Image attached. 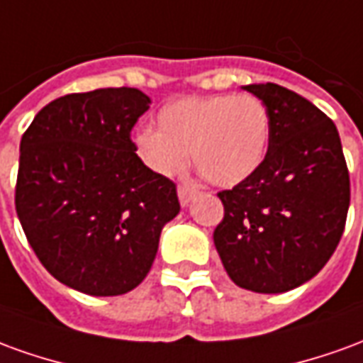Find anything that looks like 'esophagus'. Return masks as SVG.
<instances>
[{
	"mask_svg": "<svg viewBox=\"0 0 363 363\" xmlns=\"http://www.w3.org/2000/svg\"><path fill=\"white\" fill-rule=\"evenodd\" d=\"M179 200H181V206H189L190 200L196 196L198 190L192 189V186H186V184H182V186H179Z\"/></svg>",
	"mask_w": 363,
	"mask_h": 363,
	"instance_id": "esophagus-1",
	"label": "esophagus"
}]
</instances>
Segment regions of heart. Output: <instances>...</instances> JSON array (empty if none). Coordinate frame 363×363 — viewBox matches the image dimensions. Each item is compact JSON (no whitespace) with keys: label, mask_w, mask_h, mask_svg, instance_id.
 <instances>
[{"label":"heart","mask_w":363,"mask_h":363,"mask_svg":"<svg viewBox=\"0 0 363 363\" xmlns=\"http://www.w3.org/2000/svg\"><path fill=\"white\" fill-rule=\"evenodd\" d=\"M159 130L134 135L135 155L163 177L181 173L192 161L218 186H235L262 165L270 145V114L252 95L186 96L165 104Z\"/></svg>","instance_id":"b5f03b06"}]
</instances>
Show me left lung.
I'll return each mask as SVG.
<instances>
[{
	"instance_id": "1",
	"label": "left lung",
	"mask_w": 363,
	"mask_h": 363,
	"mask_svg": "<svg viewBox=\"0 0 363 363\" xmlns=\"http://www.w3.org/2000/svg\"><path fill=\"white\" fill-rule=\"evenodd\" d=\"M270 114V145L249 179L218 196L213 245L229 278L257 294H284L319 274L340 241L350 177L335 122L276 83L245 85Z\"/></svg>"
}]
</instances>
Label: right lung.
Masks as SVG:
<instances>
[{
	"instance_id": "1",
	"label": "right lung",
	"mask_w": 363,
	"mask_h": 363,
	"mask_svg": "<svg viewBox=\"0 0 363 363\" xmlns=\"http://www.w3.org/2000/svg\"><path fill=\"white\" fill-rule=\"evenodd\" d=\"M151 99L134 87L60 96L21 138L15 208L44 268L87 296H122L150 272L177 186L135 155Z\"/></svg>"
}]
</instances>
